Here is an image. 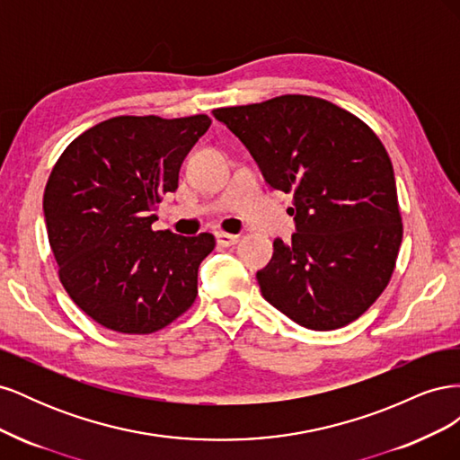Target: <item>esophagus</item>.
<instances>
[{
    "label": "esophagus",
    "mask_w": 460,
    "mask_h": 460,
    "mask_svg": "<svg viewBox=\"0 0 460 460\" xmlns=\"http://www.w3.org/2000/svg\"><path fill=\"white\" fill-rule=\"evenodd\" d=\"M240 242V235L228 234V232H217V243L222 247H230Z\"/></svg>",
    "instance_id": "1"
}]
</instances>
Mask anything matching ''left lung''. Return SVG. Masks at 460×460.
<instances>
[{
  "label": "left lung",
  "mask_w": 460,
  "mask_h": 460,
  "mask_svg": "<svg viewBox=\"0 0 460 460\" xmlns=\"http://www.w3.org/2000/svg\"><path fill=\"white\" fill-rule=\"evenodd\" d=\"M267 182L294 193L297 232L274 242L261 294L311 330L347 326L392 280L402 240L394 164L380 137L349 111L313 95L220 107Z\"/></svg>",
  "instance_id": "1"
}]
</instances>
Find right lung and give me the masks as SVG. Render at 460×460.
<instances>
[{"mask_svg": "<svg viewBox=\"0 0 460 460\" xmlns=\"http://www.w3.org/2000/svg\"><path fill=\"white\" fill-rule=\"evenodd\" d=\"M211 124L207 115H122L82 132L53 164L44 191L48 240L66 294L120 333H153L198 297V269L215 235L153 230L157 203Z\"/></svg>", "mask_w": 460, "mask_h": 460, "instance_id": "1", "label": "right lung"}]
</instances>
